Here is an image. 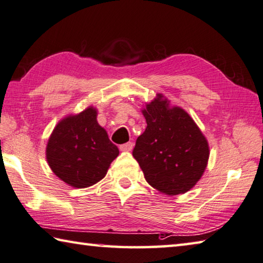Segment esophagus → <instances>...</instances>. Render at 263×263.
I'll return each mask as SVG.
<instances>
[{
  "label": "esophagus",
  "mask_w": 263,
  "mask_h": 263,
  "mask_svg": "<svg viewBox=\"0 0 263 263\" xmlns=\"http://www.w3.org/2000/svg\"><path fill=\"white\" fill-rule=\"evenodd\" d=\"M133 146H134V144H133L132 142H128V143H124V144L120 145V150H121V151H132Z\"/></svg>",
  "instance_id": "1"
}]
</instances>
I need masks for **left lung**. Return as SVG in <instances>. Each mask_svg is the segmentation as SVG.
Instances as JSON below:
<instances>
[{
	"label": "left lung",
	"mask_w": 263,
	"mask_h": 263,
	"mask_svg": "<svg viewBox=\"0 0 263 263\" xmlns=\"http://www.w3.org/2000/svg\"><path fill=\"white\" fill-rule=\"evenodd\" d=\"M158 96L142 110L146 128L137 137L133 156L154 188L166 195L183 194L204 172L208 142L188 113L170 108Z\"/></svg>",
	"instance_id": "obj_1"
}]
</instances>
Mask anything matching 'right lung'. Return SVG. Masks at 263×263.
Listing matches in <instances>:
<instances>
[{"mask_svg": "<svg viewBox=\"0 0 263 263\" xmlns=\"http://www.w3.org/2000/svg\"><path fill=\"white\" fill-rule=\"evenodd\" d=\"M118 155V146L97 122V110L92 107L60 121L46 148L52 171L76 188L100 181Z\"/></svg>", "mask_w": 263, "mask_h": 263, "instance_id": "right-lung-1", "label": "right lung"}]
</instances>
